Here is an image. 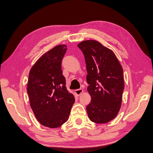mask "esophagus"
I'll return each mask as SVG.
<instances>
[{
    "label": "esophagus",
    "instance_id": "esophagus-1",
    "mask_svg": "<svg viewBox=\"0 0 153 153\" xmlns=\"http://www.w3.org/2000/svg\"><path fill=\"white\" fill-rule=\"evenodd\" d=\"M82 92H83V90H82V89H77V90H75L76 94L77 96H79Z\"/></svg>",
    "mask_w": 153,
    "mask_h": 153
}]
</instances>
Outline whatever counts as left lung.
<instances>
[{
    "instance_id": "left-lung-1",
    "label": "left lung",
    "mask_w": 153,
    "mask_h": 153,
    "mask_svg": "<svg viewBox=\"0 0 153 153\" xmlns=\"http://www.w3.org/2000/svg\"><path fill=\"white\" fill-rule=\"evenodd\" d=\"M77 46L85 58L87 90L91 100L86 107L90 120L106 123L119 112L125 88L123 71L111 50L95 40L84 41Z\"/></svg>"
}]
</instances>
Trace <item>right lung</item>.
I'll use <instances>...</instances> for the list:
<instances>
[{"instance_id":"add662e5","label":"right lung","mask_w":153,"mask_h":153,"mask_svg":"<svg viewBox=\"0 0 153 153\" xmlns=\"http://www.w3.org/2000/svg\"><path fill=\"white\" fill-rule=\"evenodd\" d=\"M66 51L65 44L54 47L38 59L29 72L27 93L30 107L37 121L51 128L68 120L75 102L62 74L61 63Z\"/></svg>"}]
</instances>
